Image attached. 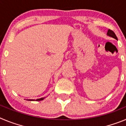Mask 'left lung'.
<instances>
[{"label": "left lung", "instance_id": "8db88e82", "mask_svg": "<svg viewBox=\"0 0 126 126\" xmlns=\"http://www.w3.org/2000/svg\"><path fill=\"white\" fill-rule=\"evenodd\" d=\"M107 35H109V36H111V37H112V38H115V39H116V40H117V37L116 35H115V34L114 33V32H113L112 30H108Z\"/></svg>", "mask_w": 126, "mask_h": 126}]
</instances>
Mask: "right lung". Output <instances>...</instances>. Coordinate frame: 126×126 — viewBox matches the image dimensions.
<instances>
[{"instance_id":"1","label":"right lung","mask_w":126,"mask_h":126,"mask_svg":"<svg viewBox=\"0 0 126 126\" xmlns=\"http://www.w3.org/2000/svg\"><path fill=\"white\" fill-rule=\"evenodd\" d=\"M45 98H41L39 99H36V101H40V100H43V99Z\"/></svg>"}]
</instances>
